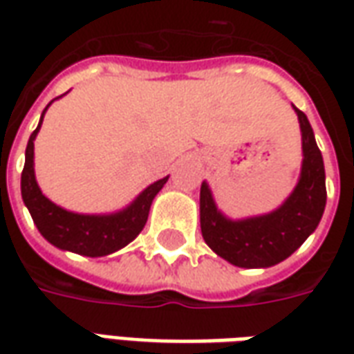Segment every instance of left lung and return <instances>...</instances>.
<instances>
[{"mask_svg":"<svg viewBox=\"0 0 354 354\" xmlns=\"http://www.w3.org/2000/svg\"><path fill=\"white\" fill-rule=\"evenodd\" d=\"M304 162L297 185L271 214L230 220L216 208L207 182L201 185V231L220 258L237 267H271L286 260L317 230L326 207L324 162L307 115L297 108Z\"/></svg>","mask_w":354,"mask_h":354,"instance_id":"8db88e82","label":"left lung"}]
</instances>
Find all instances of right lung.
I'll list each match as a JSON object with an SVG mask.
<instances>
[{
    "mask_svg": "<svg viewBox=\"0 0 354 354\" xmlns=\"http://www.w3.org/2000/svg\"><path fill=\"white\" fill-rule=\"evenodd\" d=\"M45 111L41 113V121L37 124V129L28 140L26 161H24L22 180H20L24 205L34 218L39 233L50 245H55L60 250L81 254L88 258H100V256L115 252L134 241L140 231L144 230L149 207L153 203L155 195L167 184L169 176L147 185L129 207L113 214H75V212L64 210L47 199L35 182L34 140L41 129Z\"/></svg>",
    "mask_w": 354,
    "mask_h": 354,
    "instance_id": "1",
    "label": "right lung"
}]
</instances>
